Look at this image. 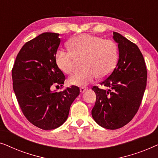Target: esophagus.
Listing matches in <instances>:
<instances>
[{
	"mask_svg": "<svg viewBox=\"0 0 158 158\" xmlns=\"http://www.w3.org/2000/svg\"><path fill=\"white\" fill-rule=\"evenodd\" d=\"M88 88H85V87H81V88H80V91H81V93H83L85 92L86 90H87Z\"/></svg>",
	"mask_w": 158,
	"mask_h": 158,
	"instance_id": "34e87169",
	"label": "esophagus"
}]
</instances>
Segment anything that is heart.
<instances>
[{
	"label": "heart",
	"mask_w": 158,
	"mask_h": 158,
	"mask_svg": "<svg viewBox=\"0 0 158 158\" xmlns=\"http://www.w3.org/2000/svg\"><path fill=\"white\" fill-rule=\"evenodd\" d=\"M70 51L59 49L55 55L58 68L66 75H72L77 62L83 60L84 71L69 80L70 85L83 87L92 83L97 77H107L115 68L118 58V49L111 40L88 34L73 37L68 43Z\"/></svg>",
	"instance_id": "obj_1"
}]
</instances>
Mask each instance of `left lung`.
<instances>
[{
    "label": "left lung",
    "mask_w": 158,
    "mask_h": 158,
    "mask_svg": "<svg viewBox=\"0 0 158 158\" xmlns=\"http://www.w3.org/2000/svg\"><path fill=\"white\" fill-rule=\"evenodd\" d=\"M119 57L111 74L100 83L109 90L94 86L96 101L91 114L97 124L116 129L130 122L139 110L147 85L148 70L139 47L122 34L114 32Z\"/></svg>",
    "instance_id": "left-lung-1"
}]
</instances>
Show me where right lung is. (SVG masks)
<instances>
[{
	"label": "right lung",
	"mask_w": 158,
	"mask_h": 158,
	"mask_svg": "<svg viewBox=\"0 0 158 158\" xmlns=\"http://www.w3.org/2000/svg\"><path fill=\"white\" fill-rule=\"evenodd\" d=\"M59 36L45 32L26 42L12 68L13 88L23 115L44 130L56 129L65 122L80 94L75 85L60 92L51 90L54 85L62 86L65 81L55 60Z\"/></svg>",
	"instance_id": "obj_1"
}]
</instances>
